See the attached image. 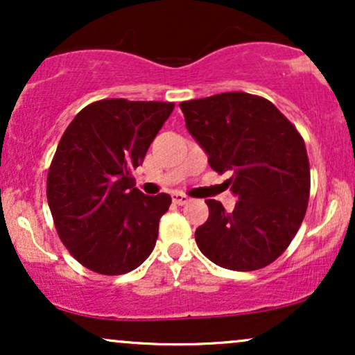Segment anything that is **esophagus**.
Listing matches in <instances>:
<instances>
[{
    "label": "esophagus",
    "instance_id": "34e87169",
    "mask_svg": "<svg viewBox=\"0 0 355 355\" xmlns=\"http://www.w3.org/2000/svg\"><path fill=\"white\" fill-rule=\"evenodd\" d=\"M172 198H173V203H177V205H185V203L190 202V198L183 193H173Z\"/></svg>",
    "mask_w": 355,
    "mask_h": 355
}]
</instances>
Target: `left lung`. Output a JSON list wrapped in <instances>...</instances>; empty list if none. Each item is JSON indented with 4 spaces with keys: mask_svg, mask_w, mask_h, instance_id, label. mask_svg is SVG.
<instances>
[{
    "mask_svg": "<svg viewBox=\"0 0 355 355\" xmlns=\"http://www.w3.org/2000/svg\"><path fill=\"white\" fill-rule=\"evenodd\" d=\"M187 130L237 197L234 211L207 200L200 252L229 270L267 267L295 237L311 193L304 138L270 101L243 92L182 101Z\"/></svg>",
    "mask_w": 355,
    "mask_h": 355,
    "instance_id": "left-lung-1",
    "label": "left lung"
}]
</instances>
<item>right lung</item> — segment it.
I'll return each mask as SVG.
<instances>
[{
	"label": "right lung",
	"instance_id": "1",
	"mask_svg": "<svg viewBox=\"0 0 355 355\" xmlns=\"http://www.w3.org/2000/svg\"><path fill=\"white\" fill-rule=\"evenodd\" d=\"M173 107L100 100L81 110L61 137L48 172V205L61 242L96 274H126L152 254L172 197L144 195L132 172Z\"/></svg>",
	"mask_w": 355,
	"mask_h": 355
}]
</instances>
